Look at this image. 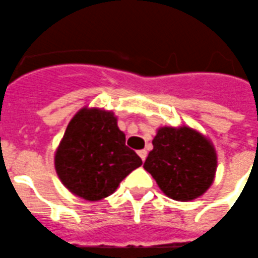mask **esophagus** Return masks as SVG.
<instances>
[{"instance_id": "1", "label": "esophagus", "mask_w": 258, "mask_h": 258, "mask_svg": "<svg viewBox=\"0 0 258 258\" xmlns=\"http://www.w3.org/2000/svg\"><path fill=\"white\" fill-rule=\"evenodd\" d=\"M138 155L141 157V160L145 161V160H146V157H147V151L146 150H139V151H138Z\"/></svg>"}]
</instances>
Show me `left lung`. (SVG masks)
<instances>
[{"label":"left lung","mask_w":258,"mask_h":258,"mask_svg":"<svg viewBox=\"0 0 258 258\" xmlns=\"http://www.w3.org/2000/svg\"><path fill=\"white\" fill-rule=\"evenodd\" d=\"M145 170L160 189L177 202H190L208 190L215 180L218 155L210 138L189 125L157 130Z\"/></svg>","instance_id":"left-lung-1"}]
</instances>
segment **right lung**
Listing matches in <instances>:
<instances>
[{
	"label": "right lung",
	"mask_w": 258,
	"mask_h": 258,
	"mask_svg": "<svg viewBox=\"0 0 258 258\" xmlns=\"http://www.w3.org/2000/svg\"><path fill=\"white\" fill-rule=\"evenodd\" d=\"M59 180L88 202L111 196L142 160L125 146L117 116L98 107H84L73 116L54 154Z\"/></svg>",
	"instance_id": "obj_1"
}]
</instances>
